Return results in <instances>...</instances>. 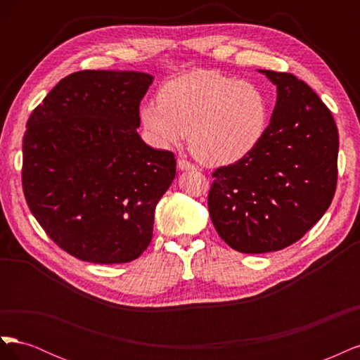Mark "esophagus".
Listing matches in <instances>:
<instances>
[{
    "label": "esophagus",
    "mask_w": 360,
    "mask_h": 360,
    "mask_svg": "<svg viewBox=\"0 0 360 360\" xmlns=\"http://www.w3.org/2000/svg\"><path fill=\"white\" fill-rule=\"evenodd\" d=\"M177 167H179V169H181V171L195 169V165H193V163H191V162H188V160H184V159H179V162H177Z\"/></svg>",
    "instance_id": "1"
}]
</instances>
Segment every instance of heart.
I'll list each match as a JSON object with an SVG mask.
<instances>
[{
    "mask_svg": "<svg viewBox=\"0 0 360 360\" xmlns=\"http://www.w3.org/2000/svg\"><path fill=\"white\" fill-rule=\"evenodd\" d=\"M139 118L151 144L169 148L189 134L192 153L210 165L246 156L263 138L269 105L259 86L212 70L167 82L159 102L141 106Z\"/></svg>",
    "mask_w": 360,
    "mask_h": 360,
    "instance_id": "obj_1",
    "label": "heart"
}]
</instances>
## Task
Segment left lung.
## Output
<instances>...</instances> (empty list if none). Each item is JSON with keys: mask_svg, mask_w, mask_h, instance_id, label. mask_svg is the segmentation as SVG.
<instances>
[{"mask_svg": "<svg viewBox=\"0 0 360 360\" xmlns=\"http://www.w3.org/2000/svg\"><path fill=\"white\" fill-rule=\"evenodd\" d=\"M276 85V105L259 143L213 172L212 222L243 254L284 249L329 209L338 179V129L308 84L291 73L258 70Z\"/></svg>", "mask_w": 360, "mask_h": 360, "instance_id": "8db88e82", "label": "left lung"}]
</instances>
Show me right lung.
I'll list each match as a JSON object with an SVG mask.
<instances>
[{"label": "right lung", "instance_id": "right-lung-1", "mask_svg": "<svg viewBox=\"0 0 360 360\" xmlns=\"http://www.w3.org/2000/svg\"><path fill=\"white\" fill-rule=\"evenodd\" d=\"M153 76L82 70L61 79L28 118L22 188L45 233L96 264L136 259L176 177L171 151L147 146L139 103Z\"/></svg>", "mask_w": 360, "mask_h": 360}]
</instances>
